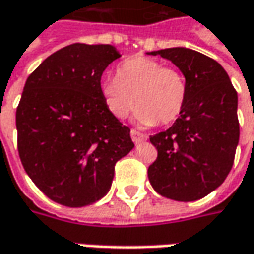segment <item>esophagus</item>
Returning a JSON list of instances; mask_svg holds the SVG:
<instances>
[{"instance_id": "esophagus-1", "label": "esophagus", "mask_w": 254, "mask_h": 254, "mask_svg": "<svg viewBox=\"0 0 254 254\" xmlns=\"http://www.w3.org/2000/svg\"><path fill=\"white\" fill-rule=\"evenodd\" d=\"M130 138L135 143H139V142H143L146 139V135H143L142 132H139L136 129H130Z\"/></svg>"}]
</instances>
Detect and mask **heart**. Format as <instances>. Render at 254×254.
<instances>
[{"instance_id":"1","label":"heart","mask_w":254,"mask_h":254,"mask_svg":"<svg viewBox=\"0 0 254 254\" xmlns=\"http://www.w3.org/2000/svg\"><path fill=\"white\" fill-rule=\"evenodd\" d=\"M108 111L124 119L136 102L135 119L143 127L173 124L186 105L188 83L182 72L146 57H133L122 62L116 78L102 83Z\"/></svg>"}]
</instances>
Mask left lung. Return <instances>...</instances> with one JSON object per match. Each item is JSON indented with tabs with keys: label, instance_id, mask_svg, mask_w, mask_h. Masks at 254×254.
<instances>
[{
	"label": "left lung",
	"instance_id": "8db88e82",
	"mask_svg": "<svg viewBox=\"0 0 254 254\" xmlns=\"http://www.w3.org/2000/svg\"><path fill=\"white\" fill-rule=\"evenodd\" d=\"M149 55L173 62L188 83L181 116L149 138L158 150L149 182L168 199H202L225 182L235 162L240 135L236 89L222 65L197 51L168 48Z\"/></svg>",
	"mask_w": 254,
	"mask_h": 254
}]
</instances>
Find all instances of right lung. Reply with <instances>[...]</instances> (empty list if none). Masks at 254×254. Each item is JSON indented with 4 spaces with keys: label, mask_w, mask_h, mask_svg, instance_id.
<instances>
[{
    "label": "right lung",
    "mask_w": 254,
    "mask_h": 254,
    "mask_svg": "<svg viewBox=\"0 0 254 254\" xmlns=\"http://www.w3.org/2000/svg\"><path fill=\"white\" fill-rule=\"evenodd\" d=\"M119 57L112 45L76 42L28 76L15 115L18 153L31 181L57 203L82 207L102 199L116 162L135 146L101 88Z\"/></svg>",
    "instance_id": "obj_1"
}]
</instances>
